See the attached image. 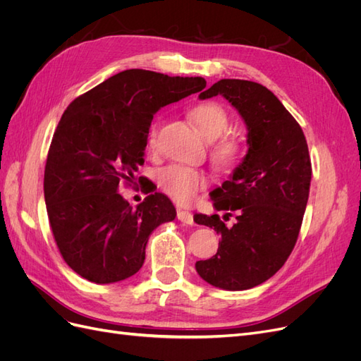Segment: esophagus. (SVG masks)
Wrapping results in <instances>:
<instances>
[{"label":"esophagus","mask_w":361,"mask_h":361,"mask_svg":"<svg viewBox=\"0 0 361 361\" xmlns=\"http://www.w3.org/2000/svg\"><path fill=\"white\" fill-rule=\"evenodd\" d=\"M178 220L183 224H194L192 214L188 211H183V209H178Z\"/></svg>","instance_id":"obj_1"}]
</instances>
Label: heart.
<instances>
[{
	"instance_id": "heart-1",
	"label": "heart",
	"mask_w": 361,
	"mask_h": 361,
	"mask_svg": "<svg viewBox=\"0 0 361 361\" xmlns=\"http://www.w3.org/2000/svg\"><path fill=\"white\" fill-rule=\"evenodd\" d=\"M192 122L207 140H215L221 137L228 126V114L220 104L204 102L192 108L191 111ZM158 122H154L147 133V145L150 149L157 146L158 137ZM239 155V145L232 138H223L218 141L214 147L215 159L228 166L236 161ZM157 182L159 188L166 192L169 197L179 203H188L194 199L195 192L203 188L207 179L203 171L183 166H169L164 167L157 174Z\"/></svg>"
}]
</instances>
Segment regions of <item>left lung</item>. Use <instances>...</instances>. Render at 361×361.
I'll list each match as a JSON object with an SVG mask.
<instances>
[{
  "mask_svg": "<svg viewBox=\"0 0 361 361\" xmlns=\"http://www.w3.org/2000/svg\"><path fill=\"white\" fill-rule=\"evenodd\" d=\"M224 96L247 125L248 150L221 187L211 192L216 211L233 213L227 226L218 214L194 221L221 236L216 255L195 262L199 276L226 290H244L271 279L285 265L298 239L309 200L312 162L297 120L259 82L220 80L199 94Z\"/></svg>",
  "mask_w": 361,
  "mask_h": 361,
  "instance_id": "1",
  "label": "left lung"
}]
</instances>
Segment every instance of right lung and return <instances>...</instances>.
Returning <instances> with one entry per match:
<instances>
[{
  "instance_id": "right-lung-1",
  "label": "right lung",
  "mask_w": 361,
  "mask_h": 361,
  "mask_svg": "<svg viewBox=\"0 0 361 361\" xmlns=\"http://www.w3.org/2000/svg\"><path fill=\"white\" fill-rule=\"evenodd\" d=\"M204 87L202 76L128 69L63 113L43 192L60 253L82 279L105 285L134 276L145 264L150 233L176 218L167 195L149 194L134 209L117 191L122 183L135 185L154 114Z\"/></svg>"
}]
</instances>
